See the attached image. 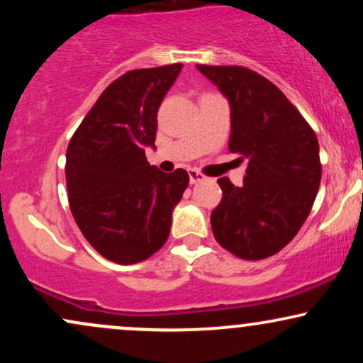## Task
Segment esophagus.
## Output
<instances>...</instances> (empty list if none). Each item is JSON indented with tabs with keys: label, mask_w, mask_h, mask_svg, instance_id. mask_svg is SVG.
I'll return each mask as SVG.
<instances>
[{
	"label": "esophagus",
	"mask_w": 363,
	"mask_h": 363,
	"mask_svg": "<svg viewBox=\"0 0 363 363\" xmlns=\"http://www.w3.org/2000/svg\"><path fill=\"white\" fill-rule=\"evenodd\" d=\"M205 176H203L201 172H199V170H196V169H191L189 170V182L191 184H198V182H201V181H205Z\"/></svg>",
	"instance_id": "esophagus-1"
}]
</instances>
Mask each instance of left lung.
<instances>
[{"instance_id":"obj_1","label":"left lung","mask_w":363,"mask_h":363,"mask_svg":"<svg viewBox=\"0 0 363 363\" xmlns=\"http://www.w3.org/2000/svg\"><path fill=\"white\" fill-rule=\"evenodd\" d=\"M196 66L230 102L228 150L249 160L240 187L218 179L223 196L211 211V230L240 259H264L281 251L311 213L320 184L318 136L259 73L244 66Z\"/></svg>"}]
</instances>
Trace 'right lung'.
<instances>
[{
    "label": "right lung",
    "mask_w": 363,
    "mask_h": 363,
    "mask_svg": "<svg viewBox=\"0 0 363 363\" xmlns=\"http://www.w3.org/2000/svg\"><path fill=\"white\" fill-rule=\"evenodd\" d=\"M182 65L131 69L102 91L66 150L74 222L101 256L118 264L148 259L167 240L172 210L189 184L184 169L150 165L157 112Z\"/></svg>",
    "instance_id": "right-lung-1"
}]
</instances>
